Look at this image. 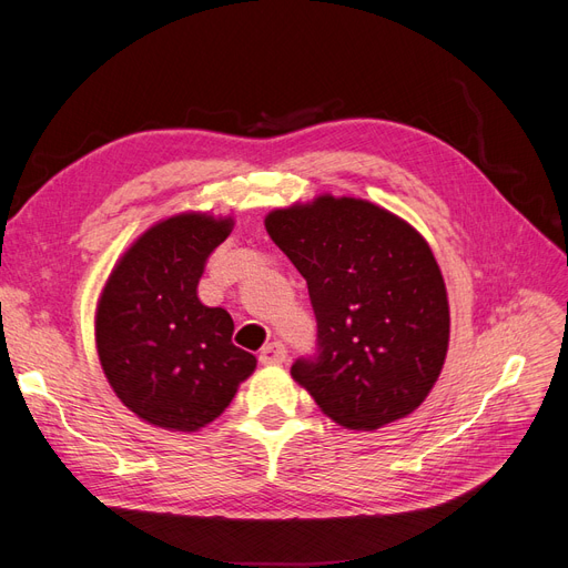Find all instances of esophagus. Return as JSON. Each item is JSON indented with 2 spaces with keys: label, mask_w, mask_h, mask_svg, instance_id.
Segmentation results:
<instances>
[{
  "label": "esophagus",
  "mask_w": 568,
  "mask_h": 568,
  "mask_svg": "<svg viewBox=\"0 0 568 568\" xmlns=\"http://www.w3.org/2000/svg\"><path fill=\"white\" fill-rule=\"evenodd\" d=\"M286 359V348L282 346V343H270V346H265L261 351V363L263 365H282Z\"/></svg>",
  "instance_id": "obj_1"
}]
</instances>
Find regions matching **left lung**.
<instances>
[{
  "mask_svg": "<svg viewBox=\"0 0 568 568\" xmlns=\"http://www.w3.org/2000/svg\"><path fill=\"white\" fill-rule=\"evenodd\" d=\"M265 230L305 277L317 320V353L291 376L357 432L415 412L450 341L448 294L424 236L379 205L329 194L272 211Z\"/></svg>",
  "mask_w": 568,
  "mask_h": 568,
  "instance_id": "1",
  "label": "left lung"
}]
</instances>
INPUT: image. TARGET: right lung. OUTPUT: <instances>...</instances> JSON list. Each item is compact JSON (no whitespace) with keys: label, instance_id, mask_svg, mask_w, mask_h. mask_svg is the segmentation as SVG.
<instances>
[{"label":"right lung","instance_id":"obj_1","mask_svg":"<svg viewBox=\"0 0 568 568\" xmlns=\"http://www.w3.org/2000/svg\"><path fill=\"white\" fill-rule=\"evenodd\" d=\"M232 217L182 213L156 222L123 253L97 305V351L115 395L168 432L220 417L255 369L232 343L234 322L196 286Z\"/></svg>","mask_w":568,"mask_h":568}]
</instances>
